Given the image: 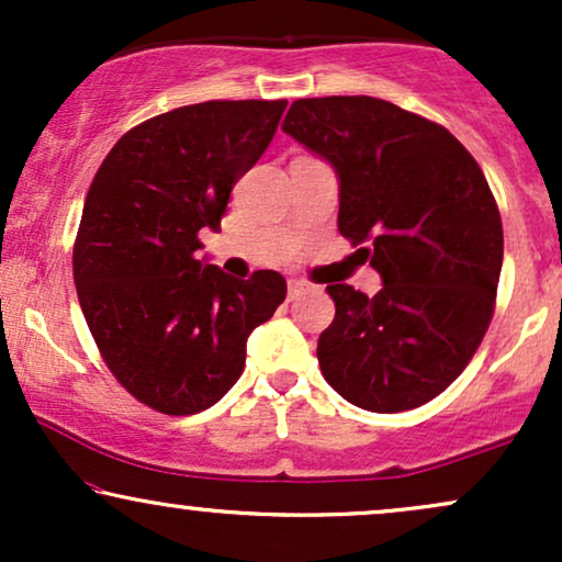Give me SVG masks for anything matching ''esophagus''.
<instances>
[{
  "label": "esophagus",
  "instance_id": "1",
  "mask_svg": "<svg viewBox=\"0 0 562 562\" xmlns=\"http://www.w3.org/2000/svg\"><path fill=\"white\" fill-rule=\"evenodd\" d=\"M308 288H312V285H308L306 280H290L288 282V295H290V299H299L303 290H308Z\"/></svg>",
  "mask_w": 562,
  "mask_h": 562
}]
</instances>
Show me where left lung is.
<instances>
[{"label": "left lung", "instance_id": "1", "mask_svg": "<svg viewBox=\"0 0 562 562\" xmlns=\"http://www.w3.org/2000/svg\"><path fill=\"white\" fill-rule=\"evenodd\" d=\"M282 132L338 173V229L383 288L327 285L322 375L370 412L423 406L454 383L494 314L502 218L475 158L447 128L378 97L295 100Z\"/></svg>", "mask_w": 562, "mask_h": 562}]
</instances>
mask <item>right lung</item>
<instances>
[{
    "instance_id": "add662e5",
    "label": "right lung",
    "mask_w": 562,
    "mask_h": 562,
    "mask_svg": "<svg viewBox=\"0 0 562 562\" xmlns=\"http://www.w3.org/2000/svg\"><path fill=\"white\" fill-rule=\"evenodd\" d=\"M285 100H211L134 126L83 200L74 282L108 370L164 415H195L245 367L248 335L285 301L272 269L235 280L195 259L229 192L263 156Z\"/></svg>"
}]
</instances>
